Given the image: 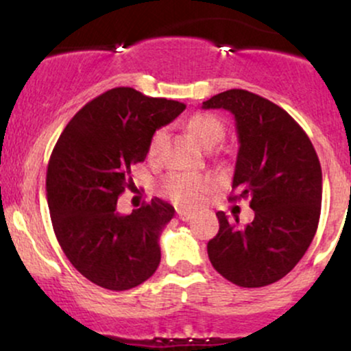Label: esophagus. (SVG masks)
<instances>
[{
    "label": "esophagus",
    "instance_id": "esophagus-1",
    "mask_svg": "<svg viewBox=\"0 0 351 351\" xmlns=\"http://www.w3.org/2000/svg\"><path fill=\"white\" fill-rule=\"evenodd\" d=\"M176 215H178L181 221H189L193 217V213L191 211H184V209H178V211H176Z\"/></svg>",
    "mask_w": 351,
    "mask_h": 351
}]
</instances>
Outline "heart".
I'll use <instances>...</instances> for the list:
<instances>
[{
	"label": "heart",
	"instance_id": "obj_1",
	"mask_svg": "<svg viewBox=\"0 0 351 351\" xmlns=\"http://www.w3.org/2000/svg\"><path fill=\"white\" fill-rule=\"evenodd\" d=\"M188 130L204 148L216 147L226 135L224 125L216 117L208 114L191 117L188 122ZM163 142L165 130H156L152 136L150 145H148V155H158ZM209 188H211V180L208 176L191 175V173L173 171L168 173L162 181L163 195L181 208H195L196 204L201 203V199L204 198Z\"/></svg>",
	"mask_w": 351,
	"mask_h": 351
}]
</instances>
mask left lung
<instances>
[{"instance_id": "left-lung-1", "label": "left lung", "mask_w": 351, "mask_h": 351, "mask_svg": "<svg viewBox=\"0 0 351 351\" xmlns=\"http://www.w3.org/2000/svg\"><path fill=\"white\" fill-rule=\"evenodd\" d=\"M203 108L234 115L237 150L231 199L249 198L254 221L241 226L217 211L208 243L213 267L239 287H264L287 276L317 232L322 168L312 142L284 108L243 88L213 95Z\"/></svg>"}]
</instances>
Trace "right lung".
I'll list each match as a JSON object with an SVG mask.
<instances>
[{"instance_id":"add662e5","label":"right lung","mask_w":351,"mask_h":351,"mask_svg":"<svg viewBox=\"0 0 351 351\" xmlns=\"http://www.w3.org/2000/svg\"><path fill=\"white\" fill-rule=\"evenodd\" d=\"M184 108L132 87L110 88L72 117L52 150L46 175L52 228L71 264L99 287L128 291L158 267V239L175 208L153 198L123 216L117 201L134 184L132 167L147 158L153 134Z\"/></svg>"}]
</instances>
